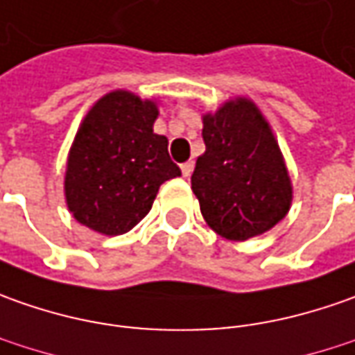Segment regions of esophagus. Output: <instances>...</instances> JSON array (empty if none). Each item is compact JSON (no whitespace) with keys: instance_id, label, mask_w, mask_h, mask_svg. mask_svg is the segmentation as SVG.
Returning a JSON list of instances; mask_svg holds the SVG:
<instances>
[{"instance_id":"1","label":"esophagus","mask_w":355,"mask_h":355,"mask_svg":"<svg viewBox=\"0 0 355 355\" xmlns=\"http://www.w3.org/2000/svg\"><path fill=\"white\" fill-rule=\"evenodd\" d=\"M180 171H182V177L189 178L190 175H192V171H194V163H192V161H189V163H182V165H180Z\"/></svg>"}]
</instances>
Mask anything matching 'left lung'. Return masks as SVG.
Returning a JSON list of instances; mask_svg holds the SVG:
<instances>
[{
    "label": "left lung",
    "mask_w": 355,
    "mask_h": 355,
    "mask_svg": "<svg viewBox=\"0 0 355 355\" xmlns=\"http://www.w3.org/2000/svg\"><path fill=\"white\" fill-rule=\"evenodd\" d=\"M202 121L206 151L196 159L190 182L204 220L236 241L271 230L288 212L293 189L267 121L243 98Z\"/></svg>",
    "instance_id": "left-lung-1"
}]
</instances>
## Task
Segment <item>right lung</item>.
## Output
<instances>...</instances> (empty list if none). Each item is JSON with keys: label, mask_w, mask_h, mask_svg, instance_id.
<instances>
[{"label": "right lung", "mask_w": 355, "mask_h": 355, "mask_svg": "<svg viewBox=\"0 0 355 355\" xmlns=\"http://www.w3.org/2000/svg\"><path fill=\"white\" fill-rule=\"evenodd\" d=\"M157 114L153 102L112 92L84 117L64 180L68 210L80 224L125 234L149 214L159 187L180 177L166 137L153 133Z\"/></svg>", "instance_id": "add662e5"}]
</instances>
